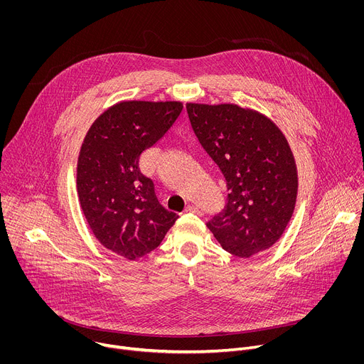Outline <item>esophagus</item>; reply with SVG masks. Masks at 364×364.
I'll return each instance as SVG.
<instances>
[{
  "label": "esophagus",
  "mask_w": 364,
  "mask_h": 364,
  "mask_svg": "<svg viewBox=\"0 0 364 364\" xmlns=\"http://www.w3.org/2000/svg\"><path fill=\"white\" fill-rule=\"evenodd\" d=\"M186 212H193V213H197V215H203V210L200 209V207H197L194 204H188L186 207Z\"/></svg>",
  "instance_id": "obj_1"
}]
</instances>
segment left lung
<instances>
[{
  "label": "left lung",
  "instance_id": "left-lung-1",
  "mask_svg": "<svg viewBox=\"0 0 364 364\" xmlns=\"http://www.w3.org/2000/svg\"><path fill=\"white\" fill-rule=\"evenodd\" d=\"M191 128L220 168L228 188L225 209L207 228L239 257L269 249L294 213L298 176L292 151L267 117L232 103H187Z\"/></svg>",
  "mask_w": 364,
  "mask_h": 364
}]
</instances>
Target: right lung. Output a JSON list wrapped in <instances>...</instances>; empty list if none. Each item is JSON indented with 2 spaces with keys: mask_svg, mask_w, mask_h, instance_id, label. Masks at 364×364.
I'll return each mask as SVG.
<instances>
[{
  "mask_svg": "<svg viewBox=\"0 0 364 364\" xmlns=\"http://www.w3.org/2000/svg\"><path fill=\"white\" fill-rule=\"evenodd\" d=\"M183 111L181 102H121L89 128L77 160V194L95 237L134 261L157 247L178 216L160 204L141 154Z\"/></svg>",
  "mask_w": 364,
  "mask_h": 364,
  "instance_id": "obj_1",
  "label": "right lung"
}]
</instances>
